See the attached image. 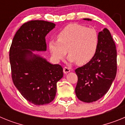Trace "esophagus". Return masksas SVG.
<instances>
[{
	"label": "esophagus",
	"instance_id": "1",
	"mask_svg": "<svg viewBox=\"0 0 125 125\" xmlns=\"http://www.w3.org/2000/svg\"><path fill=\"white\" fill-rule=\"evenodd\" d=\"M70 72V69H69V67H65L63 68V72L64 73H67Z\"/></svg>",
	"mask_w": 125,
	"mask_h": 125
}]
</instances>
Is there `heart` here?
<instances>
[{
  "instance_id": "obj_1",
  "label": "heart",
  "mask_w": 125,
  "mask_h": 125,
  "mask_svg": "<svg viewBox=\"0 0 125 125\" xmlns=\"http://www.w3.org/2000/svg\"><path fill=\"white\" fill-rule=\"evenodd\" d=\"M98 45V34L94 29L73 24L60 31L57 40H51L49 50L56 62L64 59L68 50L70 62L84 65L94 58Z\"/></svg>"
}]
</instances>
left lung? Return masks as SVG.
Masks as SVG:
<instances>
[{
    "label": "left lung",
    "instance_id": "left-lung-1",
    "mask_svg": "<svg viewBox=\"0 0 125 125\" xmlns=\"http://www.w3.org/2000/svg\"><path fill=\"white\" fill-rule=\"evenodd\" d=\"M98 36V48L94 58L75 70L78 77L75 94L79 100L85 103L96 101L104 96L116 75L117 53L110 32L104 28L99 32Z\"/></svg>",
    "mask_w": 125,
    "mask_h": 125
}]
</instances>
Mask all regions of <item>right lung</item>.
Returning a JSON list of instances; mask_svg holds the SVG:
<instances>
[{"instance_id": "obj_1", "label": "right lung", "mask_w": 125, "mask_h": 125, "mask_svg": "<svg viewBox=\"0 0 125 125\" xmlns=\"http://www.w3.org/2000/svg\"><path fill=\"white\" fill-rule=\"evenodd\" d=\"M53 22L30 21L16 32L9 51L14 84L27 101L35 105L53 100L56 83L63 77V68L52 64L32 51L46 50L45 37L55 28Z\"/></svg>"}]
</instances>
